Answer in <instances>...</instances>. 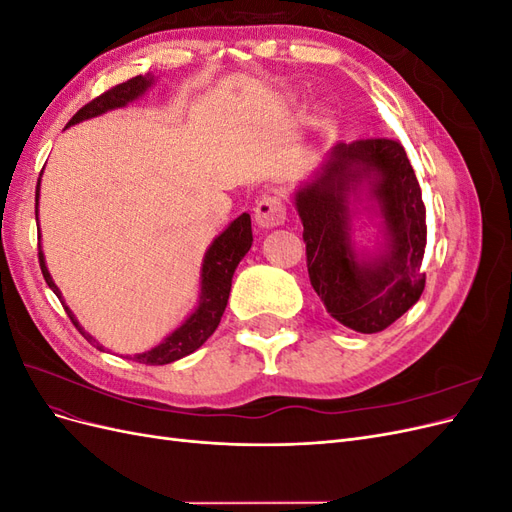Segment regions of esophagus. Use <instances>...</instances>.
Returning a JSON list of instances; mask_svg holds the SVG:
<instances>
[{
    "instance_id": "34e87169",
    "label": "esophagus",
    "mask_w": 512,
    "mask_h": 512,
    "mask_svg": "<svg viewBox=\"0 0 512 512\" xmlns=\"http://www.w3.org/2000/svg\"><path fill=\"white\" fill-rule=\"evenodd\" d=\"M256 222L262 228H275L286 222V205L277 194H267L256 205Z\"/></svg>"
}]
</instances>
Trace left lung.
I'll use <instances>...</instances> for the list:
<instances>
[{"mask_svg":"<svg viewBox=\"0 0 512 512\" xmlns=\"http://www.w3.org/2000/svg\"><path fill=\"white\" fill-rule=\"evenodd\" d=\"M367 180L385 218L387 250L359 263L349 245L347 198ZM307 273L327 312L356 333H380L421 299L427 224L421 185L397 138L333 147L312 183L297 192Z\"/></svg>","mask_w":512,"mask_h":512,"instance_id":"1","label":"left lung"}]
</instances>
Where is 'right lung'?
<instances>
[{"instance_id":"obj_1","label":"right lung","mask_w":512,"mask_h":512,"mask_svg":"<svg viewBox=\"0 0 512 512\" xmlns=\"http://www.w3.org/2000/svg\"><path fill=\"white\" fill-rule=\"evenodd\" d=\"M149 85H151V76L138 74L126 83H119V85L111 87L108 91H104V94H100L98 98L87 102L83 108H79V113H76L68 121V126H74V123H79L89 117L102 115L106 111H111V108L126 106L130 100L141 96ZM38 190H40V179H38V188H36V209H38ZM252 241H254L252 220H250V215L243 213L209 247V252L203 262V294H200V303H198L196 312L188 320H185L175 333H170L160 346H156L149 352H143V354H134V359L132 356L130 359L136 363H145V365H166V363H173L177 359H183V356H188L203 346L213 335V331L218 329V324H220L222 314L226 309V303H228L232 275H235V269L241 262V258L250 252ZM38 260H40V269H42L46 284H49V288L57 294L61 301L59 288L51 280L49 269H46V265H44L40 243H38ZM61 305H64L66 314L72 320L74 327L79 329L91 344L102 350V346L96 342V339L87 335L79 327V322H76V318L72 316L68 305L64 301H61Z\"/></svg>"}]
</instances>
